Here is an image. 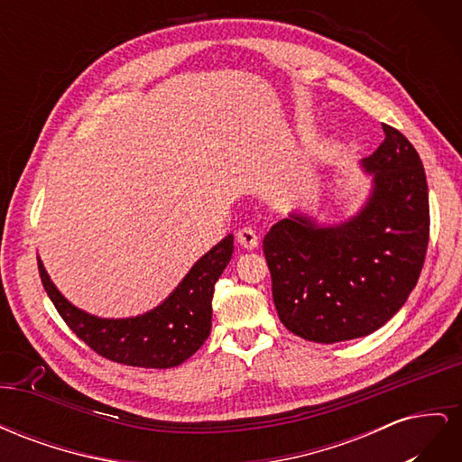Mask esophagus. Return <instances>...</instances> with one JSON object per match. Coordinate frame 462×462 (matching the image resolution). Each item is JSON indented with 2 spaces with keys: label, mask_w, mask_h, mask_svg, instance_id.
<instances>
[{
  "label": "esophagus",
  "mask_w": 462,
  "mask_h": 462,
  "mask_svg": "<svg viewBox=\"0 0 462 462\" xmlns=\"http://www.w3.org/2000/svg\"><path fill=\"white\" fill-rule=\"evenodd\" d=\"M236 243H239L246 250H253L258 246V235L253 227H243L236 231Z\"/></svg>",
  "instance_id": "1"
}]
</instances>
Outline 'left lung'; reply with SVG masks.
Returning <instances> with one entry per match:
<instances>
[{"instance_id":"left-lung-1","label":"left lung","mask_w":462,"mask_h":462,"mask_svg":"<svg viewBox=\"0 0 462 462\" xmlns=\"http://www.w3.org/2000/svg\"><path fill=\"white\" fill-rule=\"evenodd\" d=\"M385 141L362 165L374 175L366 206L339 226L291 214L263 236L282 324L314 343L380 329L416 287L430 241L424 165L409 138L382 125Z\"/></svg>"}]
</instances>
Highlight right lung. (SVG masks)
I'll return each mask as SVG.
<instances>
[{
	"instance_id": "add662e5",
	"label": "right lung",
	"mask_w": 462,
	"mask_h": 462,
	"mask_svg": "<svg viewBox=\"0 0 462 462\" xmlns=\"http://www.w3.org/2000/svg\"><path fill=\"white\" fill-rule=\"evenodd\" d=\"M233 256V235L206 253L158 309L143 316L106 319L79 310L50 282L38 260V272L55 310L94 353L136 368H173L183 365L212 329L214 287Z\"/></svg>"
}]
</instances>
